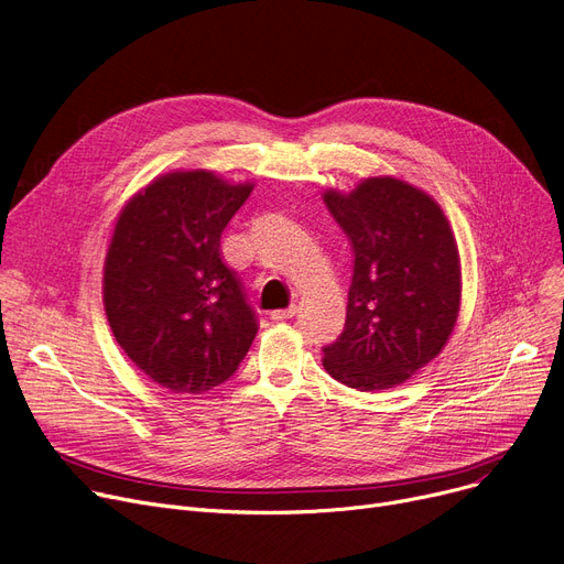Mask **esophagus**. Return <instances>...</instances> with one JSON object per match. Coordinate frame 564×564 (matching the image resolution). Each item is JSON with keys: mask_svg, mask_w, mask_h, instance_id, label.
I'll list each match as a JSON object with an SVG mask.
<instances>
[{"mask_svg": "<svg viewBox=\"0 0 564 564\" xmlns=\"http://www.w3.org/2000/svg\"><path fill=\"white\" fill-rule=\"evenodd\" d=\"M296 312H299V307H296V305H291V307H286V310H275L271 316H273L275 321H284V318L296 316Z\"/></svg>", "mask_w": 564, "mask_h": 564, "instance_id": "obj_1", "label": "esophagus"}]
</instances>
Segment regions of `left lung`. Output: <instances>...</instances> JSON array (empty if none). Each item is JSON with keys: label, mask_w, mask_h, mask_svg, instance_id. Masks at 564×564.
Listing matches in <instances>:
<instances>
[{"label": "left lung", "mask_w": 564, "mask_h": 564, "mask_svg": "<svg viewBox=\"0 0 564 564\" xmlns=\"http://www.w3.org/2000/svg\"><path fill=\"white\" fill-rule=\"evenodd\" d=\"M324 202L348 236L354 278L346 324L324 367L348 388L379 392L432 362L457 326L459 248L441 206L420 187L371 176Z\"/></svg>", "instance_id": "left-lung-1"}]
</instances>
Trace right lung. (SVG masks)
I'll list each match as a JSON object with an SVG mask.
<instances>
[{"instance_id":"1","label":"right lung","mask_w":564,"mask_h":564,"mask_svg":"<svg viewBox=\"0 0 564 564\" xmlns=\"http://www.w3.org/2000/svg\"><path fill=\"white\" fill-rule=\"evenodd\" d=\"M252 187L206 170L170 172L117 220L102 273L105 314L123 354L174 394L225 383L259 330L220 252V236Z\"/></svg>"}]
</instances>
